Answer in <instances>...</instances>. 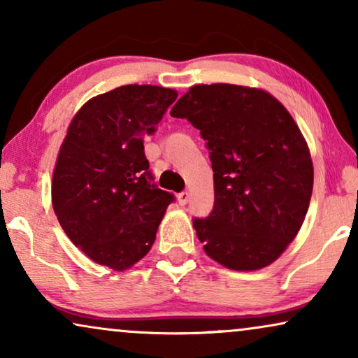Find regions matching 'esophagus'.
Listing matches in <instances>:
<instances>
[{
  "instance_id": "34e87169",
  "label": "esophagus",
  "mask_w": 358,
  "mask_h": 358,
  "mask_svg": "<svg viewBox=\"0 0 358 358\" xmlns=\"http://www.w3.org/2000/svg\"><path fill=\"white\" fill-rule=\"evenodd\" d=\"M189 199H190V195H189V192H180L179 195H178V202H179V205H185L189 202Z\"/></svg>"
}]
</instances>
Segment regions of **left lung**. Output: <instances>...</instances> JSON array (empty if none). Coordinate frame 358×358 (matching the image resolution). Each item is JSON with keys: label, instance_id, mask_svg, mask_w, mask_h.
Masks as SVG:
<instances>
[{"label": "left lung", "instance_id": "left-lung-1", "mask_svg": "<svg viewBox=\"0 0 358 358\" xmlns=\"http://www.w3.org/2000/svg\"><path fill=\"white\" fill-rule=\"evenodd\" d=\"M207 141L215 205L194 228L203 251L231 271H259L300 231L313 192L305 136L282 102L257 87L192 86L171 110Z\"/></svg>", "mask_w": 358, "mask_h": 358}]
</instances>
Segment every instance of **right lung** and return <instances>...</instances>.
<instances>
[{"label":"right lung","mask_w":358,"mask_h":358,"mask_svg":"<svg viewBox=\"0 0 358 358\" xmlns=\"http://www.w3.org/2000/svg\"><path fill=\"white\" fill-rule=\"evenodd\" d=\"M176 97L169 87L120 86L92 97L70 122L52 205L71 243L99 266L122 272L145 257L174 200L151 184L143 136Z\"/></svg>","instance_id":"1"}]
</instances>
